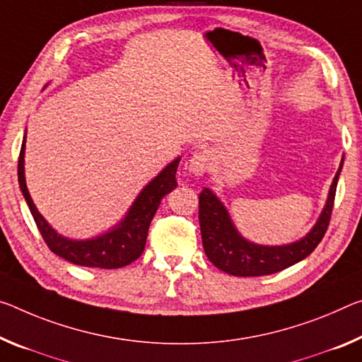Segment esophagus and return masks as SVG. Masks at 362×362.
<instances>
[{"label": "esophagus", "mask_w": 362, "mask_h": 362, "mask_svg": "<svg viewBox=\"0 0 362 362\" xmlns=\"http://www.w3.org/2000/svg\"><path fill=\"white\" fill-rule=\"evenodd\" d=\"M212 159H214V154H212L211 150H199L190 158L188 169H190L193 175L202 177L204 172L211 168Z\"/></svg>", "instance_id": "34e87169"}]
</instances>
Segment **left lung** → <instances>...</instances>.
<instances>
[{
    "label": "left lung",
    "mask_w": 362,
    "mask_h": 362,
    "mask_svg": "<svg viewBox=\"0 0 362 362\" xmlns=\"http://www.w3.org/2000/svg\"><path fill=\"white\" fill-rule=\"evenodd\" d=\"M343 159L345 156L341 158L340 168L332 180L329 197L319 219L305 237L286 245H259L245 238L235 227L221 198L211 188H204L199 193V227H202L203 248L208 259L217 269L237 277L271 275L305 259L320 243L329 227Z\"/></svg>",
    "instance_id": "obj_1"
}]
</instances>
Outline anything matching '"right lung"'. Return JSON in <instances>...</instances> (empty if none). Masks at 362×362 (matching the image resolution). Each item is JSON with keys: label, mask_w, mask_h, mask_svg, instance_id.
<instances>
[{"label": "right lung", "mask_w": 362, "mask_h": 362, "mask_svg": "<svg viewBox=\"0 0 362 362\" xmlns=\"http://www.w3.org/2000/svg\"><path fill=\"white\" fill-rule=\"evenodd\" d=\"M25 139L27 130L22 140L19 165H17V175H19V187L24 194L33 219L38 227L40 233L48 248L54 255L61 256L72 264L83 267H100V269H119L134 262L141 256L146 245L148 228L153 221L154 214L165 194L170 193L177 187L175 172L179 168L180 156L175 158L165 168L154 177L151 182H148L139 197L134 199V203L125 212V216L116 226L109 228L107 232L96 235L91 238L76 240L67 238L64 235L57 233L48 221L40 214L35 203L28 193L25 182Z\"/></svg>", "instance_id": "obj_1"}]
</instances>
